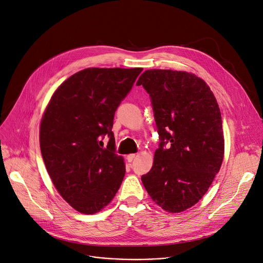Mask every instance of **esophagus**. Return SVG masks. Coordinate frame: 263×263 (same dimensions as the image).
<instances>
[{"mask_svg":"<svg viewBox=\"0 0 263 263\" xmlns=\"http://www.w3.org/2000/svg\"><path fill=\"white\" fill-rule=\"evenodd\" d=\"M136 157V155L135 154H129V155H127V160L129 161V162H131V161H133V159Z\"/></svg>","mask_w":263,"mask_h":263,"instance_id":"34e87169","label":"esophagus"}]
</instances>
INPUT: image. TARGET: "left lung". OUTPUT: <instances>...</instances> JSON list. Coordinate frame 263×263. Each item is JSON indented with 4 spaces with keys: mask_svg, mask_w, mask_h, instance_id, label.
<instances>
[{
    "mask_svg": "<svg viewBox=\"0 0 263 263\" xmlns=\"http://www.w3.org/2000/svg\"><path fill=\"white\" fill-rule=\"evenodd\" d=\"M136 85L150 94L160 139L152 169L141 181L162 210L180 213L204 196L220 170L219 106L206 83L186 71L146 70Z\"/></svg>",
    "mask_w": 263,
    "mask_h": 263,
    "instance_id": "8db88e82",
    "label": "left lung"
}]
</instances>
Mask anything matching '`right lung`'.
Segmentation results:
<instances>
[{
	"instance_id": "right-lung-1",
	"label": "right lung",
	"mask_w": 263,
	"mask_h": 263,
	"mask_svg": "<svg viewBox=\"0 0 263 263\" xmlns=\"http://www.w3.org/2000/svg\"><path fill=\"white\" fill-rule=\"evenodd\" d=\"M141 70H81L59 86L44 111L40 147L47 172L60 195L80 213L102 211L122 184L126 165L115 153L113 118Z\"/></svg>"
}]
</instances>
